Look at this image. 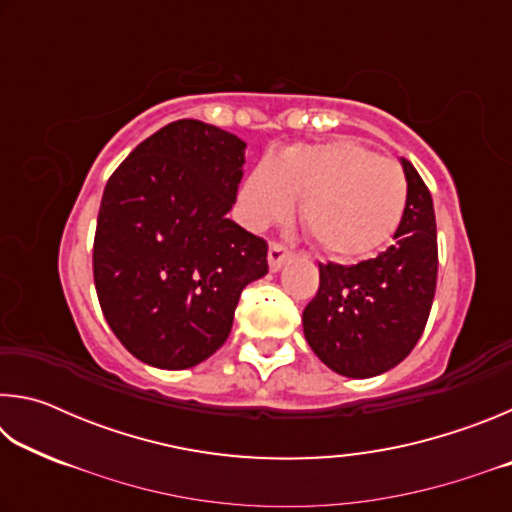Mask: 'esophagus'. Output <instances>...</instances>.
I'll use <instances>...</instances> for the list:
<instances>
[{"mask_svg":"<svg viewBox=\"0 0 512 512\" xmlns=\"http://www.w3.org/2000/svg\"><path fill=\"white\" fill-rule=\"evenodd\" d=\"M291 259V250L284 248L282 244H277V241H273L271 246H268V268L271 271H280L284 262H289Z\"/></svg>","mask_w":512,"mask_h":512,"instance_id":"obj_1","label":"esophagus"}]
</instances>
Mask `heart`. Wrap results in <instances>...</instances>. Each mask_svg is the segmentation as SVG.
Masks as SVG:
<instances>
[{"mask_svg": "<svg viewBox=\"0 0 512 512\" xmlns=\"http://www.w3.org/2000/svg\"><path fill=\"white\" fill-rule=\"evenodd\" d=\"M300 198V219L318 248L359 259L400 228L409 183L395 162L359 142L300 144L253 169L239 192L241 216L253 230H264L287 219Z\"/></svg>", "mask_w": 512, "mask_h": 512, "instance_id": "heart-1", "label": "heart"}]
</instances>
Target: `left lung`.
Listing matches in <instances>:
<instances>
[{"instance_id":"8db88e82","label":"left lung","mask_w":512,"mask_h":512,"mask_svg":"<svg viewBox=\"0 0 512 512\" xmlns=\"http://www.w3.org/2000/svg\"><path fill=\"white\" fill-rule=\"evenodd\" d=\"M400 162L409 203L395 244L354 266L318 264V293L302 311L309 348L343 377H375L409 357L436 293L433 201L413 164L404 158Z\"/></svg>"}]
</instances>
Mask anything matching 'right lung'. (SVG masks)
I'll use <instances>...</instances> for the list:
<instances>
[{"label": "right lung", "mask_w": 512, "mask_h": 512, "mask_svg": "<svg viewBox=\"0 0 512 512\" xmlns=\"http://www.w3.org/2000/svg\"><path fill=\"white\" fill-rule=\"evenodd\" d=\"M246 142L196 119L171 121L103 189L94 287L121 345L183 370L221 348L246 284L268 273L264 239L228 219Z\"/></svg>", "instance_id": "add662e5"}]
</instances>
